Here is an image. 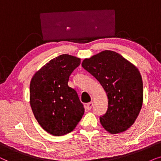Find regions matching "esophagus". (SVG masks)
I'll return each instance as SVG.
<instances>
[{
    "mask_svg": "<svg viewBox=\"0 0 161 161\" xmlns=\"http://www.w3.org/2000/svg\"><path fill=\"white\" fill-rule=\"evenodd\" d=\"M93 102L87 103V104H86V109H87V110H91V108H92V107H93Z\"/></svg>",
    "mask_w": 161,
    "mask_h": 161,
    "instance_id": "34e87169",
    "label": "esophagus"
}]
</instances>
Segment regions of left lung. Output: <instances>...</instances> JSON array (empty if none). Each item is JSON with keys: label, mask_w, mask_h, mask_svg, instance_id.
<instances>
[{"label": "left lung", "mask_w": 161, "mask_h": 161, "mask_svg": "<svg viewBox=\"0 0 161 161\" xmlns=\"http://www.w3.org/2000/svg\"><path fill=\"white\" fill-rule=\"evenodd\" d=\"M82 66L100 82L108 96V110L99 119L102 127L112 134L126 131L143 104V81L138 68L108 50L85 59Z\"/></svg>", "instance_id": "obj_1"}]
</instances>
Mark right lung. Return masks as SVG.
<instances>
[{"instance_id": "obj_1", "label": "right lung", "mask_w": 161, "mask_h": 161, "mask_svg": "<svg viewBox=\"0 0 161 161\" xmlns=\"http://www.w3.org/2000/svg\"><path fill=\"white\" fill-rule=\"evenodd\" d=\"M81 59L62 54L34 74L30 82V105L42 129L54 136L69 133L82 119L85 109L76 91L68 85Z\"/></svg>"}]
</instances>
